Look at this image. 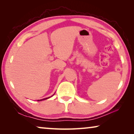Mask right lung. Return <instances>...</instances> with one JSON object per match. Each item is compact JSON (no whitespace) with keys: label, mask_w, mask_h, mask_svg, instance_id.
I'll return each instance as SVG.
<instances>
[{"label":"right lung","mask_w":134,"mask_h":134,"mask_svg":"<svg viewBox=\"0 0 134 134\" xmlns=\"http://www.w3.org/2000/svg\"><path fill=\"white\" fill-rule=\"evenodd\" d=\"M53 94V95H54ZM53 95H52V96H51L50 97H47V98H44V99H41V100H38V101H41V100H46V99H49V98H50L51 97H52L53 96Z\"/></svg>","instance_id":"1"}]
</instances>
